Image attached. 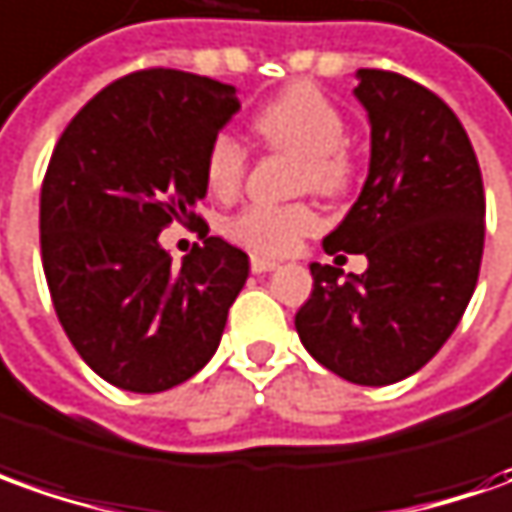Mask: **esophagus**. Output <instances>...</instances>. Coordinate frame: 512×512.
I'll return each mask as SVG.
<instances>
[{
    "mask_svg": "<svg viewBox=\"0 0 512 512\" xmlns=\"http://www.w3.org/2000/svg\"><path fill=\"white\" fill-rule=\"evenodd\" d=\"M277 269V260H269V257H252V272L255 274H266Z\"/></svg>",
    "mask_w": 512,
    "mask_h": 512,
    "instance_id": "1",
    "label": "esophagus"
}]
</instances>
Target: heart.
Wrapping results in <instances>:
<instances>
[{
  "label": "heart",
  "instance_id": "obj_1",
  "mask_svg": "<svg viewBox=\"0 0 512 512\" xmlns=\"http://www.w3.org/2000/svg\"><path fill=\"white\" fill-rule=\"evenodd\" d=\"M257 135L272 150L300 158L297 189L343 195L354 181V158L345 150L348 121L340 107L314 84H291L255 113ZM249 158L238 138L215 135L206 150V186L218 198L238 195ZM320 229V212L306 201L249 203L226 221V235L255 255H286Z\"/></svg>",
  "mask_w": 512,
  "mask_h": 512
}]
</instances>
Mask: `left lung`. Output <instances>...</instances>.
<instances>
[{
    "label": "left lung",
    "instance_id": "left-lung-1",
    "mask_svg": "<svg viewBox=\"0 0 512 512\" xmlns=\"http://www.w3.org/2000/svg\"><path fill=\"white\" fill-rule=\"evenodd\" d=\"M371 167L328 255L368 257L362 274L311 263L314 289L294 328L314 360L357 385L416 374L473 297L485 249V186L462 121L428 87L360 70Z\"/></svg>",
    "mask_w": 512,
    "mask_h": 512
}]
</instances>
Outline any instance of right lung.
Listing matches in <instances>:
<instances>
[{
  "instance_id": "1",
  "label": "right lung",
  "mask_w": 512,
  "mask_h": 512,
  "mask_svg": "<svg viewBox=\"0 0 512 512\" xmlns=\"http://www.w3.org/2000/svg\"><path fill=\"white\" fill-rule=\"evenodd\" d=\"M240 110L232 84L150 67L107 84L50 155L39 235L64 334L98 377L158 394L218 351L249 257L206 238L172 266L158 235L198 226L206 150Z\"/></svg>"
}]
</instances>
